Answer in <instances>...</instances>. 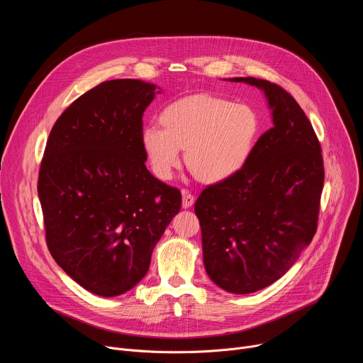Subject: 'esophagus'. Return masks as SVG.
I'll return each mask as SVG.
<instances>
[{
    "mask_svg": "<svg viewBox=\"0 0 363 363\" xmlns=\"http://www.w3.org/2000/svg\"><path fill=\"white\" fill-rule=\"evenodd\" d=\"M194 202H195V196L188 189H182V206L184 208H189Z\"/></svg>",
    "mask_w": 363,
    "mask_h": 363,
    "instance_id": "esophagus-1",
    "label": "esophagus"
}]
</instances>
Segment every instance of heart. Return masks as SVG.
<instances>
[{"instance_id":"1","label":"heart","mask_w":363,"mask_h":363,"mask_svg":"<svg viewBox=\"0 0 363 363\" xmlns=\"http://www.w3.org/2000/svg\"><path fill=\"white\" fill-rule=\"evenodd\" d=\"M162 128L146 125L142 147L153 175L171 179L185 164L201 181L217 184L233 178L247 164L258 135V118L242 103H231L211 94L179 99L161 115Z\"/></svg>"}]
</instances>
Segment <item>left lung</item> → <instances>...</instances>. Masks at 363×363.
<instances>
[{"instance_id": "left-lung-1", "label": "left lung", "mask_w": 363, "mask_h": 363, "mask_svg": "<svg viewBox=\"0 0 363 363\" xmlns=\"http://www.w3.org/2000/svg\"><path fill=\"white\" fill-rule=\"evenodd\" d=\"M230 82L264 91L273 128L238 174L201 192L194 210L206 274L228 293L248 294L279 280L312 241L325 168L313 126L290 93L263 79Z\"/></svg>"}]
</instances>
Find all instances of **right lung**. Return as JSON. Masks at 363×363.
I'll return each mask as SVG.
<instances>
[{"label":"right lung","mask_w":363,"mask_h":363,"mask_svg":"<svg viewBox=\"0 0 363 363\" xmlns=\"http://www.w3.org/2000/svg\"><path fill=\"white\" fill-rule=\"evenodd\" d=\"M161 89L103 82L62 113L38 174L45 241L83 289L115 297L147 273L152 251L181 210V192L155 178L142 147V116Z\"/></svg>","instance_id":"add662e5"}]
</instances>
